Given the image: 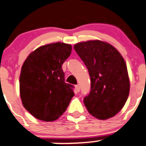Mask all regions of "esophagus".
I'll use <instances>...</instances> for the list:
<instances>
[{"instance_id": "34e87169", "label": "esophagus", "mask_w": 146, "mask_h": 146, "mask_svg": "<svg viewBox=\"0 0 146 146\" xmlns=\"http://www.w3.org/2000/svg\"><path fill=\"white\" fill-rule=\"evenodd\" d=\"M75 90H76V92H79L80 91V87L79 84H77V85L75 86Z\"/></svg>"}]
</instances>
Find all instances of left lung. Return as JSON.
<instances>
[{
	"label": "left lung",
	"mask_w": 146,
	"mask_h": 146,
	"mask_svg": "<svg viewBox=\"0 0 146 146\" xmlns=\"http://www.w3.org/2000/svg\"><path fill=\"white\" fill-rule=\"evenodd\" d=\"M88 69L91 89L84 104L92 115L107 120L118 113L127 101L130 82L124 59L108 43L87 41L74 46Z\"/></svg>",
	"instance_id": "obj_1"
}]
</instances>
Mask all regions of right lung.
<instances>
[{
  "mask_svg": "<svg viewBox=\"0 0 146 146\" xmlns=\"http://www.w3.org/2000/svg\"><path fill=\"white\" fill-rule=\"evenodd\" d=\"M72 46L57 42L31 53L20 75V95L26 110L38 120H56L66 111L74 97V86L65 82L62 64Z\"/></svg>",
  "mask_w": 146,
  "mask_h": 146,
  "instance_id": "obj_1",
  "label": "right lung"
}]
</instances>
